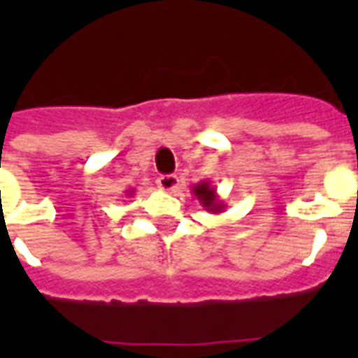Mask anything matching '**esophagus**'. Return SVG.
<instances>
[{
  "mask_svg": "<svg viewBox=\"0 0 358 358\" xmlns=\"http://www.w3.org/2000/svg\"><path fill=\"white\" fill-rule=\"evenodd\" d=\"M157 187L165 193H174V191L178 189L180 185V180L176 174H162L159 178H157Z\"/></svg>",
  "mask_w": 358,
  "mask_h": 358,
  "instance_id": "34e87169",
  "label": "esophagus"
}]
</instances>
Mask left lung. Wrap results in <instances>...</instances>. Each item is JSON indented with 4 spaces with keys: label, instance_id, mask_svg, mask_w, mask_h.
Instances as JSON below:
<instances>
[{
    "label": "left lung",
    "instance_id": "1",
    "mask_svg": "<svg viewBox=\"0 0 358 358\" xmlns=\"http://www.w3.org/2000/svg\"><path fill=\"white\" fill-rule=\"evenodd\" d=\"M193 195L210 213H221L224 210V202L219 199L217 187L212 184V180H202L193 185Z\"/></svg>",
    "mask_w": 358,
    "mask_h": 358
}]
</instances>
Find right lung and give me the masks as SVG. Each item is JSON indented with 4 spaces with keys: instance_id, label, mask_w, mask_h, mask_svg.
<instances>
[{
    "instance_id": "right-lung-1",
    "label": "right lung",
    "mask_w": 358,
    "mask_h": 358,
    "mask_svg": "<svg viewBox=\"0 0 358 358\" xmlns=\"http://www.w3.org/2000/svg\"><path fill=\"white\" fill-rule=\"evenodd\" d=\"M134 193H135V189H128V195H129V196L134 195Z\"/></svg>"
}]
</instances>
